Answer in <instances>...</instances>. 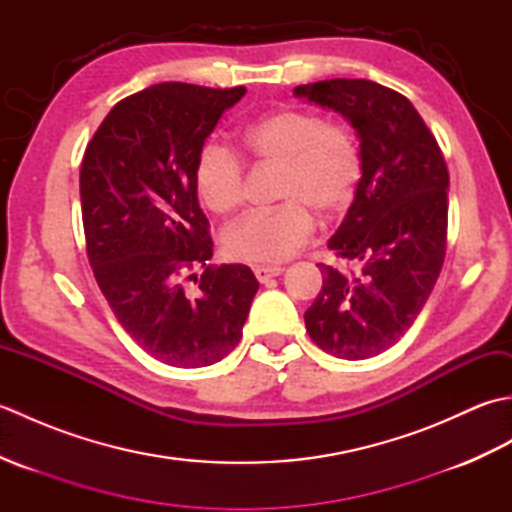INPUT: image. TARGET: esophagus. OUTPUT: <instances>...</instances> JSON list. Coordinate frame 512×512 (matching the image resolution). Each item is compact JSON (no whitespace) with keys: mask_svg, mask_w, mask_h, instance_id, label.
I'll use <instances>...</instances> for the list:
<instances>
[{"mask_svg":"<svg viewBox=\"0 0 512 512\" xmlns=\"http://www.w3.org/2000/svg\"><path fill=\"white\" fill-rule=\"evenodd\" d=\"M284 273V268L281 266H255V277L259 281H268L270 277H277Z\"/></svg>","mask_w":512,"mask_h":512,"instance_id":"1","label":"esophagus"}]
</instances>
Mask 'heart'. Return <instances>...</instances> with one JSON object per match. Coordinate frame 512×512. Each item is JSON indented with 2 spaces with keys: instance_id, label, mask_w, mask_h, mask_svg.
<instances>
[{
  "instance_id": "obj_1",
  "label": "heart",
  "mask_w": 512,
  "mask_h": 512,
  "mask_svg": "<svg viewBox=\"0 0 512 512\" xmlns=\"http://www.w3.org/2000/svg\"><path fill=\"white\" fill-rule=\"evenodd\" d=\"M237 149L262 169H277L275 209L253 211L224 231V250L239 262H284L308 242L312 211L336 217L350 209L363 178L358 138L341 121L306 107H279L246 125ZM193 187L206 209L231 215L244 202L246 173L235 151L204 145L193 165Z\"/></svg>"
}]
</instances>
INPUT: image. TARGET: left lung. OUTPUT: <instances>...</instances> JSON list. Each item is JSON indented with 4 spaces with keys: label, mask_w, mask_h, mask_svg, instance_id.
I'll return each mask as SVG.
<instances>
[{
    "label": "left lung",
    "mask_w": 512,
    "mask_h": 512,
    "mask_svg": "<svg viewBox=\"0 0 512 512\" xmlns=\"http://www.w3.org/2000/svg\"><path fill=\"white\" fill-rule=\"evenodd\" d=\"M343 114L361 138L363 178L328 242L347 270L319 264L321 292L303 314L323 352L358 361L389 350L427 303L447 253L449 169L407 96L365 79L297 85Z\"/></svg>",
    "instance_id": "1"
}]
</instances>
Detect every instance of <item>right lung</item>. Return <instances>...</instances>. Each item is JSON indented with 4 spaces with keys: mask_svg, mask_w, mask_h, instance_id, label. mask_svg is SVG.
Instances as JSON below:
<instances>
[{
    "mask_svg": "<svg viewBox=\"0 0 512 512\" xmlns=\"http://www.w3.org/2000/svg\"><path fill=\"white\" fill-rule=\"evenodd\" d=\"M244 94L242 85H151L112 107L83 156L96 284L123 330L173 367L213 365L235 350L259 288L244 264H209L211 226L193 187L195 156Z\"/></svg>",
    "mask_w": 512,
    "mask_h": 512,
    "instance_id": "add662e5",
    "label": "right lung"
}]
</instances>
